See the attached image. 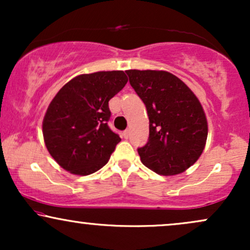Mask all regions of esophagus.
Wrapping results in <instances>:
<instances>
[{
	"label": "esophagus",
	"instance_id": "obj_1",
	"mask_svg": "<svg viewBox=\"0 0 250 250\" xmlns=\"http://www.w3.org/2000/svg\"><path fill=\"white\" fill-rule=\"evenodd\" d=\"M122 135H123V137H125V139H128V137H129V130H128V129H125V130L122 133Z\"/></svg>",
	"mask_w": 250,
	"mask_h": 250
}]
</instances>
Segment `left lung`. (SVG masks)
Wrapping results in <instances>:
<instances>
[{
    "label": "left lung",
    "instance_id": "8db88e82",
    "mask_svg": "<svg viewBox=\"0 0 250 250\" xmlns=\"http://www.w3.org/2000/svg\"><path fill=\"white\" fill-rule=\"evenodd\" d=\"M125 73L149 116L148 142L137 148L142 163L165 176L183 173L197 161L207 141V119L200 101L168 71Z\"/></svg>",
    "mask_w": 250,
    "mask_h": 250
}]
</instances>
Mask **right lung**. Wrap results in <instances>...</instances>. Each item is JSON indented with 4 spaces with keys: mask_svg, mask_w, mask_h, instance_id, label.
<instances>
[{
    "mask_svg": "<svg viewBox=\"0 0 250 250\" xmlns=\"http://www.w3.org/2000/svg\"><path fill=\"white\" fill-rule=\"evenodd\" d=\"M128 82L122 70L74 77L60 89L43 119L48 151L63 169L89 175L109 161L120 136L108 125V102Z\"/></svg>",
    "mask_w": 250,
    "mask_h": 250,
    "instance_id": "right-lung-1",
    "label": "right lung"
}]
</instances>
